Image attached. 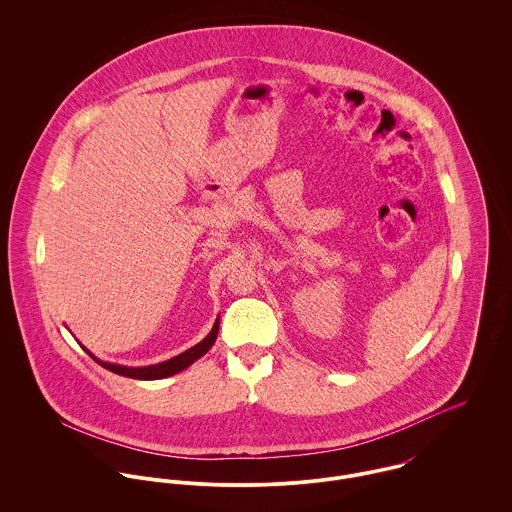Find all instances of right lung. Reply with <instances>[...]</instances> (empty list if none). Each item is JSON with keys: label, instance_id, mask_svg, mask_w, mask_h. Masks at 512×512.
Returning <instances> with one entry per match:
<instances>
[{"label": "right lung", "instance_id": "right-lung-1", "mask_svg": "<svg viewBox=\"0 0 512 512\" xmlns=\"http://www.w3.org/2000/svg\"><path fill=\"white\" fill-rule=\"evenodd\" d=\"M217 335H219V317L211 329V333L201 341L197 343L195 347L187 349L185 353L169 359V361H163V363H157V365L147 366H124L116 365V363H106V361H100L98 357H94L84 345H80L96 363L100 366H104L106 370L110 372H116L120 376H128V378H136V380H159V378H167V376H173L181 370H185L187 366L193 365L197 359H201L205 353H209V349L215 345L217 341Z\"/></svg>", "mask_w": 512, "mask_h": 512}]
</instances>
